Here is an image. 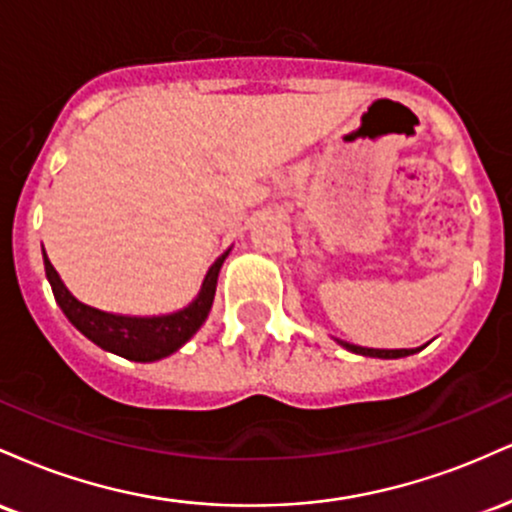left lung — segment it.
Returning <instances> with one entry per match:
<instances>
[{
	"instance_id": "1",
	"label": "left lung",
	"mask_w": 512,
	"mask_h": 512,
	"mask_svg": "<svg viewBox=\"0 0 512 512\" xmlns=\"http://www.w3.org/2000/svg\"><path fill=\"white\" fill-rule=\"evenodd\" d=\"M339 346H344L346 351H351V354H358V356H370V358H404V356H411L416 354V351H421L424 346H416V349H368V346H358V344H349V342H342V339H334Z\"/></svg>"
}]
</instances>
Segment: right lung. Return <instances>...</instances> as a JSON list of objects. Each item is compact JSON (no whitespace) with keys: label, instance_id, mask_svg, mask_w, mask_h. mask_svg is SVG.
<instances>
[{"label":"right lung","instance_id":"add662e5","mask_svg":"<svg viewBox=\"0 0 512 512\" xmlns=\"http://www.w3.org/2000/svg\"><path fill=\"white\" fill-rule=\"evenodd\" d=\"M228 252L231 250L223 252L219 260L211 264L195 301L185 305V308L175 310V313L151 317L105 313V310L91 308V305L81 303L79 298H74L72 291L64 286L57 269L52 267L48 255H45V248L43 262L52 293H55V301L76 330L84 334L86 339H91L96 346H101L103 351L127 358V361L151 363L175 354V351L190 342L199 327L204 325V320L209 317L211 303H214L221 264L228 257Z\"/></svg>","mask_w":512,"mask_h":512}]
</instances>
